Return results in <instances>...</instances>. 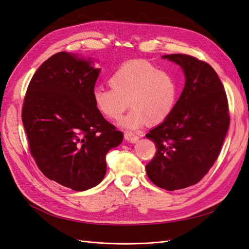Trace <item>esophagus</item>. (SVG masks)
Segmentation results:
<instances>
[{"label": "esophagus", "mask_w": 249, "mask_h": 249, "mask_svg": "<svg viewBox=\"0 0 249 249\" xmlns=\"http://www.w3.org/2000/svg\"><path fill=\"white\" fill-rule=\"evenodd\" d=\"M124 138H125V140L130 141L132 143H135L139 139V137L137 136V135L133 134L132 132H124Z\"/></svg>", "instance_id": "1"}]
</instances>
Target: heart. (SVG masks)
<instances>
[{"mask_svg": "<svg viewBox=\"0 0 249 249\" xmlns=\"http://www.w3.org/2000/svg\"><path fill=\"white\" fill-rule=\"evenodd\" d=\"M111 88L93 90V104L108 119H118L127 105L131 111L120 119L119 125L136 130L147 123L164 122L175 108L178 85L176 77L144 60L120 65L109 79Z\"/></svg>", "mask_w": 249, "mask_h": 249, "instance_id": "b5f03b06", "label": "heart"}]
</instances>
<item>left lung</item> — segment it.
<instances>
[{"label":"left lung","instance_id":"obj_1","mask_svg":"<svg viewBox=\"0 0 249 249\" xmlns=\"http://www.w3.org/2000/svg\"><path fill=\"white\" fill-rule=\"evenodd\" d=\"M162 58L182 67L186 82L171 114L146 134L157 152L145 169L156 186L173 191L197 184L214 165L229 130V103L212 66L184 54Z\"/></svg>","mask_w":249,"mask_h":249}]
</instances>
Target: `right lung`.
<instances>
[{
	"mask_svg": "<svg viewBox=\"0 0 249 249\" xmlns=\"http://www.w3.org/2000/svg\"><path fill=\"white\" fill-rule=\"evenodd\" d=\"M91 63L90 58L66 52L50 57L30 81L21 111L37 166L48 178L74 191L102 182L107 153L124 139L94 106L101 70Z\"/></svg>",
	"mask_w": 249,
	"mask_h": 249,
	"instance_id": "1",
	"label": "right lung"
}]
</instances>
